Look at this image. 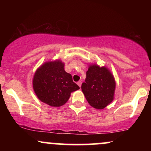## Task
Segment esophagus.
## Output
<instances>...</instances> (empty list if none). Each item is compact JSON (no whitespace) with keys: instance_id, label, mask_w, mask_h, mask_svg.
Listing matches in <instances>:
<instances>
[{"instance_id":"1","label":"esophagus","mask_w":151,"mask_h":151,"mask_svg":"<svg viewBox=\"0 0 151 151\" xmlns=\"http://www.w3.org/2000/svg\"><path fill=\"white\" fill-rule=\"evenodd\" d=\"M77 84H78V86H79V87H81V81H78V82H77Z\"/></svg>"}]
</instances>
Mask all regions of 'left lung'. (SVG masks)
Masks as SVG:
<instances>
[{
    "label": "left lung",
    "instance_id": "left-lung-1",
    "mask_svg": "<svg viewBox=\"0 0 151 151\" xmlns=\"http://www.w3.org/2000/svg\"><path fill=\"white\" fill-rule=\"evenodd\" d=\"M115 89V79L107 67L96 64L89 65L81 90L90 106L96 109H104L113 101Z\"/></svg>",
    "mask_w": 151,
    "mask_h": 151
}]
</instances>
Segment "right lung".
Instances as JSON below:
<instances>
[{"instance_id": "1", "label": "right lung", "mask_w": 151, "mask_h": 151, "mask_svg": "<svg viewBox=\"0 0 151 151\" xmlns=\"http://www.w3.org/2000/svg\"><path fill=\"white\" fill-rule=\"evenodd\" d=\"M32 86L41 101L54 107L65 104L71 93L79 89L72 75L65 72V63L60 60L45 62L38 67L32 79Z\"/></svg>"}]
</instances>
